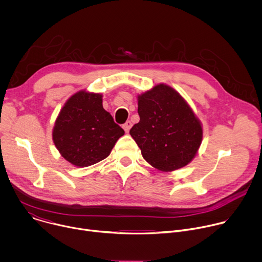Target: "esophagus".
Masks as SVG:
<instances>
[{
	"instance_id": "1",
	"label": "esophagus",
	"mask_w": 262,
	"mask_h": 262,
	"mask_svg": "<svg viewBox=\"0 0 262 262\" xmlns=\"http://www.w3.org/2000/svg\"><path fill=\"white\" fill-rule=\"evenodd\" d=\"M132 125H133V124H132V122L128 120V121H126V122L123 124V126H122V127H123V129H124L126 133H128V130L130 129Z\"/></svg>"
}]
</instances>
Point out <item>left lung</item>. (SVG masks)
Returning a JSON list of instances; mask_svg holds the SVG:
<instances>
[{"mask_svg": "<svg viewBox=\"0 0 262 262\" xmlns=\"http://www.w3.org/2000/svg\"><path fill=\"white\" fill-rule=\"evenodd\" d=\"M140 121L129 130L144 160L163 172L189 165L203 138L202 123L171 86L158 84L138 95Z\"/></svg>", "mask_w": 262, "mask_h": 262, "instance_id": "8db88e82", "label": "left lung"}]
</instances>
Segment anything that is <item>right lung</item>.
I'll list each match as a JSON object with an SVG mask.
<instances>
[{
	"mask_svg": "<svg viewBox=\"0 0 262 262\" xmlns=\"http://www.w3.org/2000/svg\"><path fill=\"white\" fill-rule=\"evenodd\" d=\"M124 130L102 106V94L80 90L64 103L53 127V142L71 165L84 168L107 158Z\"/></svg>",
	"mask_w": 262,
	"mask_h": 262,
	"instance_id": "obj_1",
	"label": "right lung"
}]
</instances>
